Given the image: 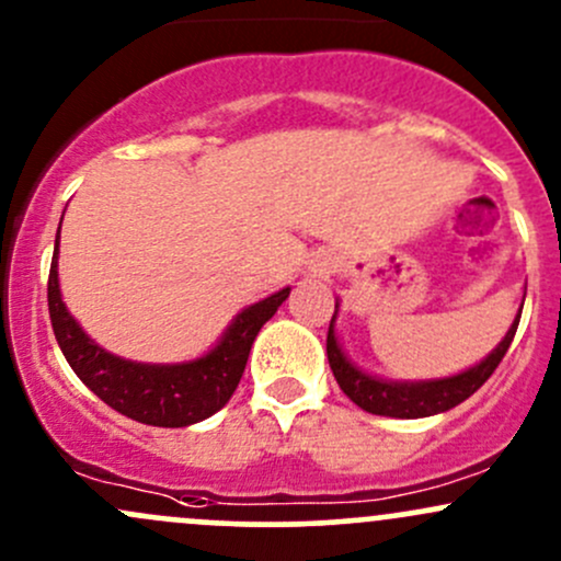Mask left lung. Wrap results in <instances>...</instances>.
<instances>
[{"mask_svg":"<svg viewBox=\"0 0 561 561\" xmlns=\"http://www.w3.org/2000/svg\"><path fill=\"white\" fill-rule=\"evenodd\" d=\"M335 309H339V306H335ZM333 320H330L328 328V363L346 398H350L352 403H357L363 411H368V414L392 416V420H420V416H433L459 405L494 374V368L503 363L505 352H508L511 341H514L518 320H522V311H518V317L508 333H505V339L497 344V350H494L486 359H481L476 368L451 376V379L416 381V385H405V381H381L363 374V370H357L355 365L344 357L339 341H335Z\"/></svg>","mask_w":561,"mask_h":561,"instance_id":"8db88e82","label":"left lung"}]
</instances>
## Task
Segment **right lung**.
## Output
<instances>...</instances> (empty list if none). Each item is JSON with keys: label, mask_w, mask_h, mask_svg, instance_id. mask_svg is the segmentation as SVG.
Returning a JSON list of instances; mask_svg holds the SVG:
<instances>
[{"label": "right lung", "mask_w": 561, "mask_h": 561, "mask_svg": "<svg viewBox=\"0 0 561 561\" xmlns=\"http://www.w3.org/2000/svg\"><path fill=\"white\" fill-rule=\"evenodd\" d=\"M56 257L58 239L50 276H47V309H50V325L64 357L80 376L82 385L99 394L110 409L134 422L152 424V427H185L220 411L239 387L255 335L274 317L282 300L290 296V287H285L261 304H252L231 322L220 344L193 363H131L93 344L69 317L61 290H58Z\"/></svg>", "instance_id": "1"}]
</instances>
